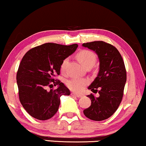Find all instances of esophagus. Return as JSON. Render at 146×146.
Segmentation results:
<instances>
[{
	"label": "esophagus",
	"mask_w": 146,
	"mask_h": 146,
	"mask_svg": "<svg viewBox=\"0 0 146 146\" xmlns=\"http://www.w3.org/2000/svg\"><path fill=\"white\" fill-rule=\"evenodd\" d=\"M71 95L73 96H76L77 98H81L82 95H80V94H76L75 93H71Z\"/></svg>",
	"instance_id": "esophagus-1"
}]
</instances>
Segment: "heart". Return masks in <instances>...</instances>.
Returning <instances> with one entry per match:
<instances>
[{"mask_svg":"<svg viewBox=\"0 0 146 146\" xmlns=\"http://www.w3.org/2000/svg\"><path fill=\"white\" fill-rule=\"evenodd\" d=\"M77 59L85 67L94 66L96 61V55L94 52L88 50H83L77 54ZM68 63V58L63 59L61 65V70L63 73L66 72ZM88 80L85 78H72L67 80L66 85L70 90L75 92H80L88 84Z\"/></svg>","mask_w":146,"mask_h":146,"instance_id":"1","label":"heart"}]
</instances>
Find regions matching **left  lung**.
<instances>
[{"instance_id": "left-lung-1", "label": "left lung", "mask_w": 146, "mask_h": 146, "mask_svg": "<svg viewBox=\"0 0 146 146\" xmlns=\"http://www.w3.org/2000/svg\"><path fill=\"white\" fill-rule=\"evenodd\" d=\"M84 47L95 51L100 61V70L96 78L88 89L100 96L92 94L87 96L92 103L83 111L89 119L102 121L110 117L120 104L126 82V71L120 53L115 46L102 41L83 44Z\"/></svg>"}]
</instances>
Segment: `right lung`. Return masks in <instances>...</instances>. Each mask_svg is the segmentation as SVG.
Wrapping results in <instances>:
<instances>
[{
    "mask_svg": "<svg viewBox=\"0 0 146 146\" xmlns=\"http://www.w3.org/2000/svg\"><path fill=\"white\" fill-rule=\"evenodd\" d=\"M78 44L69 46L46 43L33 48L24 55L17 72L19 99L31 116L39 120L50 119L57 112L60 97L70 94V90L59 80L63 59L75 52ZM55 90H47L53 85Z\"/></svg>",
    "mask_w": 146,
    "mask_h": 146,
    "instance_id": "1",
    "label": "right lung"
}]
</instances>
